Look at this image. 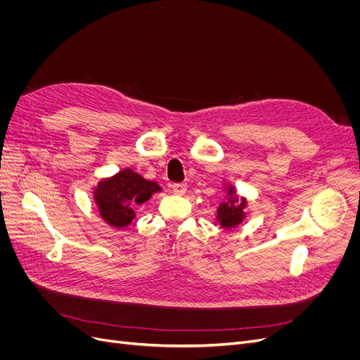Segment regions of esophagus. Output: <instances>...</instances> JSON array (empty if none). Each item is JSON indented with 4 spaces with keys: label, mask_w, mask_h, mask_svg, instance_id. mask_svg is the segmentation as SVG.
Masks as SVG:
<instances>
[{
    "label": "esophagus",
    "mask_w": 360,
    "mask_h": 360,
    "mask_svg": "<svg viewBox=\"0 0 360 360\" xmlns=\"http://www.w3.org/2000/svg\"><path fill=\"white\" fill-rule=\"evenodd\" d=\"M172 191H174L175 194H179V195H182V194L186 191V184H184V182H179V184H174V185H172Z\"/></svg>",
    "instance_id": "obj_1"
}]
</instances>
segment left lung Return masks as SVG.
Instances as JSON below:
<instances>
[{"label":"left lung","instance_id":"8db88e82","mask_svg":"<svg viewBox=\"0 0 360 360\" xmlns=\"http://www.w3.org/2000/svg\"><path fill=\"white\" fill-rule=\"evenodd\" d=\"M233 194V190L231 188L229 195ZM245 200H239L238 197H231L228 202H221L219 205L217 210V220L223 228H235L236 224H239L243 219V207H245Z\"/></svg>","mask_w":360,"mask_h":360}]
</instances>
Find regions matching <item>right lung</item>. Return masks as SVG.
I'll use <instances>...</instances> for the list:
<instances>
[{
    "label": "right lung",
    "instance_id": "1",
    "mask_svg": "<svg viewBox=\"0 0 360 360\" xmlns=\"http://www.w3.org/2000/svg\"><path fill=\"white\" fill-rule=\"evenodd\" d=\"M156 191H160L156 182L146 181L134 170L124 169L98 185L94 200L103 220L115 228H124L134 219L136 204H143Z\"/></svg>",
    "mask_w": 360,
    "mask_h": 360
}]
</instances>
